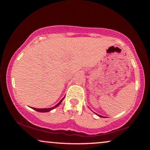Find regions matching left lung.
Listing matches in <instances>:
<instances>
[{
	"label": "left lung",
	"instance_id": "obj_1",
	"mask_svg": "<svg viewBox=\"0 0 150 150\" xmlns=\"http://www.w3.org/2000/svg\"><path fill=\"white\" fill-rule=\"evenodd\" d=\"M95 114H96V115H97V116H99V117H100V118H106V117H105V116H100V115H97V114H96V113H95Z\"/></svg>",
	"mask_w": 150,
	"mask_h": 150
}]
</instances>
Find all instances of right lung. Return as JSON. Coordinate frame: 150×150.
I'll return each mask as SVG.
<instances>
[{"mask_svg":"<svg viewBox=\"0 0 150 150\" xmlns=\"http://www.w3.org/2000/svg\"><path fill=\"white\" fill-rule=\"evenodd\" d=\"M64 98H65V97H63V98H62V99L60 100V102H59V103H58L56 105L54 106V107H52V108H32V109H34V110H35V111L39 112H50V111H51L52 110H53V109H54L55 108L57 107V106L60 105L61 103L62 102L63 100L64 99Z\"/></svg>","mask_w":150,"mask_h":150,"instance_id":"right-lung-1","label":"right lung"}]
</instances>
